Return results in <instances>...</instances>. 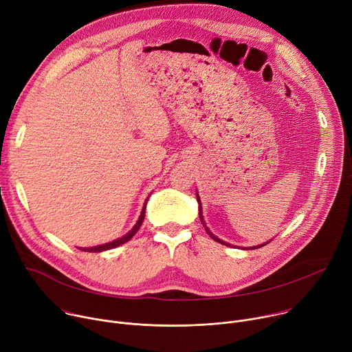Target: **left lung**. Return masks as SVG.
Wrapping results in <instances>:
<instances>
[{"instance_id":"left-lung-1","label":"left lung","mask_w":352,"mask_h":352,"mask_svg":"<svg viewBox=\"0 0 352 352\" xmlns=\"http://www.w3.org/2000/svg\"><path fill=\"white\" fill-rule=\"evenodd\" d=\"M196 199H197V204H199V219H200V221H202V224H204V227H205V230H206V232L216 241V242H220V243H223V245H227V246H230V243H227V242H224V241H221V239H219L217 236H214L212 232H210V230L208 228V226H206V223H205V220H204V216H202V205H200V197H199V195L196 193ZM270 242V241H269ZM269 242H266V243H269ZM266 243H262V245H258V246H252V249H256V248H262L263 245H266Z\"/></svg>"}]
</instances>
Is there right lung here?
Masks as SVG:
<instances>
[{"label": "right lung", "instance_id": "1", "mask_svg": "<svg viewBox=\"0 0 352 352\" xmlns=\"http://www.w3.org/2000/svg\"><path fill=\"white\" fill-rule=\"evenodd\" d=\"M147 199H148V197H147ZM147 199H146V202H144V205H143V209H142V213H140V216H139V220L136 221V224L133 226V228H132L126 235H124V236H121V238H118V239H116V241H113V242L104 243V245H97V246H93V248H79V249L85 250V252H103V250H109V249L117 248V246H120V245H122V243L128 242V241H129V239H131V238L138 232L139 227H140V226H142V223H143Z\"/></svg>", "mask_w": 352, "mask_h": 352}]
</instances>
